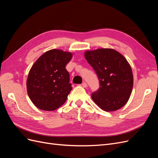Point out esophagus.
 <instances>
[{"label": "esophagus", "instance_id": "34e87169", "mask_svg": "<svg viewBox=\"0 0 158 158\" xmlns=\"http://www.w3.org/2000/svg\"><path fill=\"white\" fill-rule=\"evenodd\" d=\"M82 85V87H84V88H87L88 87V84L85 82H83Z\"/></svg>", "mask_w": 158, "mask_h": 158}]
</instances>
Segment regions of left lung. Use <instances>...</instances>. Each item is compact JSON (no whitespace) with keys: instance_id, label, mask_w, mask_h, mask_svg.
Segmentation results:
<instances>
[{"instance_id":"obj_1","label":"left lung","mask_w":158,"mask_h":158,"mask_svg":"<svg viewBox=\"0 0 158 158\" xmlns=\"http://www.w3.org/2000/svg\"><path fill=\"white\" fill-rule=\"evenodd\" d=\"M84 56L99 80L100 87L92 94L93 101L106 111H114L128 101L133 87L131 65L113 49L86 51Z\"/></svg>"}]
</instances>
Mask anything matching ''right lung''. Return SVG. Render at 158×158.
Instances as JSON below:
<instances>
[{"instance_id": "obj_1", "label": "right lung", "mask_w": 158, "mask_h": 158, "mask_svg": "<svg viewBox=\"0 0 158 158\" xmlns=\"http://www.w3.org/2000/svg\"><path fill=\"white\" fill-rule=\"evenodd\" d=\"M73 53L60 49L45 52L33 64L27 79V92L40 109L54 111L65 103L73 89L66 69Z\"/></svg>"}]
</instances>
